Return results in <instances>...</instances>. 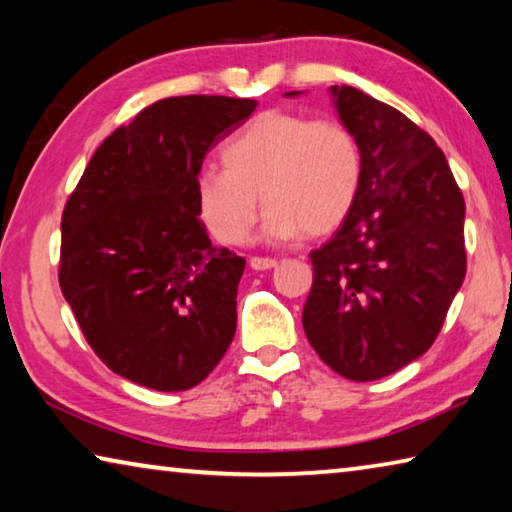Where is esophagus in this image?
<instances>
[{
    "mask_svg": "<svg viewBox=\"0 0 512 512\" xmlns=\"http://www.w3.org/2000/svg\"><path fill=\"white\" fill-rule=\"evenodd\" d=\"M275 266L277 262L273 257H250V268H255V271H271Z\"/></svg>",
    "mask_w": 512,
    "mask_h": 512,
    "instance_id": "obj_1",
    "label": "esophagus"
}]
</instances>
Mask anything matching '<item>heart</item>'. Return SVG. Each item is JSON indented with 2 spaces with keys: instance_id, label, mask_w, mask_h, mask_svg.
Returning <instances> with one entry per match:
<instances>
[{
  "instance_id": "obj_1",
  "label": "heart",
  "mask_w": 512,
  "mask_h": 512,
  "mask_svg": "<svg viewBox=\"0 0 512 512\" xmlns=\"http://www.w3.org/2000/svg\"><path fill=\"white\" fill-rule=\"evenodd\" d=\"M223 169H205L194 183L196 210L223 244H246L257 221L275 239L325 237L341 228L363 183L359 137L339 119L266 110L223 144Z\"/></svg>"
}]
</instances>
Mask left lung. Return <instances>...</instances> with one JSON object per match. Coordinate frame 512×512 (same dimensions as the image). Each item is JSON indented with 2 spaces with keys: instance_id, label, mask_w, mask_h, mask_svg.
<instances>
[{
  "instance_id": "1",
  "label": "left lung",
  "mask_w": 512,
  "mask_h": 512,
  "mask_svg": "<svg viewBox=\"0 0 512 512\" xmlns=\"http://www.w3.org/2000/svg\"><path fill=\"white\" fill-rule=\"evenodd\" d=\"M332 94L361 142L363 183L348 219L309 255L302 325L334 372L375 381L436 341L465 277V201L429 133L350 85Z\"/></svg>"
}]
</instances>
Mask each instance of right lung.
I'll return each mask as SVG.
<instances>
[{
  "mask_svg": "<svg viewBox=\"0 0 512 512\" xmlns=\"http://www.w3.org/2000/svg\"><path fill=\"white\" fill-rule=\"evenodd\" d=\"M255 106L207 94L155 101L103 140L67 198L60 291L94 354L135 384L187 391L230 348L246 259L212 246L194 183Z\"/></svg>",
  "mask_w": 512,
  "mask_h": 512,
  "instance_id": "right-lung-1",
  "label": "right lung"
}]
</instances>
